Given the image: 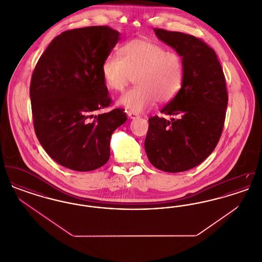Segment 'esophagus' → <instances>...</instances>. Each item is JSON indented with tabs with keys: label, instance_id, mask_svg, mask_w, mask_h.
<instances>
[{
	"label": "esophagus",
	"instance_id": "34e87169",
	"mask_svg": "<svg viewBox=\"0 0 262 262\" xmlns=\"http://www.w3.org/2000/svg\"><path fill=\"white\" fill-rule=\"evenodd\" d=\"M127 116H128V118L132 119V120H135V119L139 118V115L137 114V113L127 112Z\"/></svg>",
	"mask_w": 262,
	"mask_h": 262
}]
</instances>
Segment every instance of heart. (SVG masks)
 Returning <instances> with one entry per match:
<instances>
[{
    "label": "heart",
    "instance_id": "b5f03b06",
    "mask_svg": "<svg viewBox=\"0 0 262 262\" xmlns=\"http://www.w3.org/2000/svg\"><path fill=\"white\" fill-rule=\"evenodd\" d=\"M106 85L123 91L136 77V88L124 93L118 104L128 112L140 113L158 100L167 103L182 88L183 62L176 52L147 39H134L120 49V57L108 56L102 64Z\"/></svg>",
    "mask_w": 262,
    "mask_h": 262
}]
</instances>
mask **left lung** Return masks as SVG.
<instances>
[{"instance_id": "1", "label": "left lung", "mask_w": 262, "mask_h": 262, "mask_svg": "<svg viewBox=\"0 0 262 262\" xmlns=\"http://www.w3.org/2000/svg\"><path fill=\"white\" fill-rule=\"evenodd\" d=\"M154 32L182 58L183 82L161 110L176 118L151 117L144 148L155 168L185 172L203 162L220 139L228 105L224 74L216 53L202 40L160 28Z\"/></svg>"}]
</instances>
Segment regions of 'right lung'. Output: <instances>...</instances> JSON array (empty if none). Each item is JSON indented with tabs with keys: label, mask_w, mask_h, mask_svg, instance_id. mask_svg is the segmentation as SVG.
Returning a JSON list of instances; mask_svg holds the SVG:
<instances>
[{
	"label": "right lung",
	"mask_w": 262,
	"mask_h": 262,
	"mask_svg": "<svg viewBox=\"0 0 262 262\" xmlns=\"http://www.w3.org/2000/svg\"><path fill=\"white\" fill-rule=\"evenodd\" d=\"M120 39L109 26L68 30L53 39L35 67L34 129L51 158L68 169L88 172L105 165L111 136L126 121L122 109L94 115L111 103L102 64Z\"/></svg>",
	"instance_id": "add662e5"
}]
</instances>
